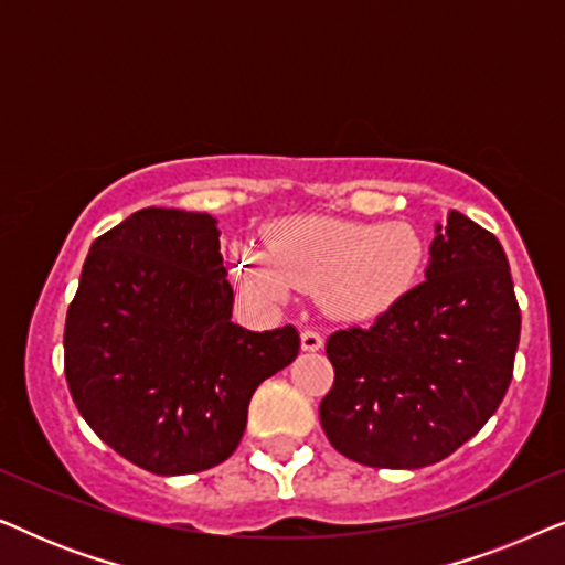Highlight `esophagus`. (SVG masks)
Listing matches in <instances>:
<instances>
[{
  "mask_svg": "<svg viewBox=\"0 0 565 565\" xmlns=\"http://www.w3.org/2000/svg\"><path fill=\"white\" fill-rule=\"evenodd\" d=\"M300 344H303L306 352H316L323 347V337L316 329H303L300 331Z\"/></svg>",
  "mask_w": 565,
  "mask_h": 565,
  "instance_id": "esophagus-1",
  "label": "esophagus"
}]
</instances>
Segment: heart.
Wrapping results in <instances>:
<instances>
[{"mask_svg":"<svg viewBox=\"0 0 565 565\" xmlns=\"http://www.w3.org/2000/svg\"><path fill=\"white\" fill-rule=\"evenodd\" d=\"M267 254L236 259L244 288L285 298L290 288H321L323 303L344 319H370L391 308L419 273L422 238L408 223L288 218L267 228Z\"/></svg>","mask_w":565,"mask_h":565,"instance_id":"heart-1","label":"heart"}]
</instances>
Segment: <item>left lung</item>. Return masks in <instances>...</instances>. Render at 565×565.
Masks as SVG:
<instances>
[{
  "instance_id": "left-lung-1",
  "label": "left lung",
  "mask_w": 565,
  "mask_h": 565,
  "mask_svg": "<svg viewBox=\"0 0 565 565\" xmlns=\"http://www.w3.org/2000/svg\"><path fill=\"white\" fill-rule=\"evenodd\" d=\"M520 303L499 238L452 211L437 226L427 280L373 327L327 339L334 383L321 427L344 458L424 468L478 435L512 383Z\"/></svg>"
}]
</instances>
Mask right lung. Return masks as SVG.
<instances>
[{
	"label": "right lung",
	"instance_id": "right-lung-1",
	"mask_svg": "<svg viewBox=\"0 0 565 565\" xmlns=\"http://www.w3.org/2000/svg\"><path fill=\"white\" fill-rule=\"evenodd\" d=\"M207 213L143 207L97 236L66 313L64 373L84 422L157 476L200 473L236 450L257 385L290 365L296 327L231 321Z\"/></svg>",
	"mask_w": 565,
	"mask_h": 565
}]
</instances>
